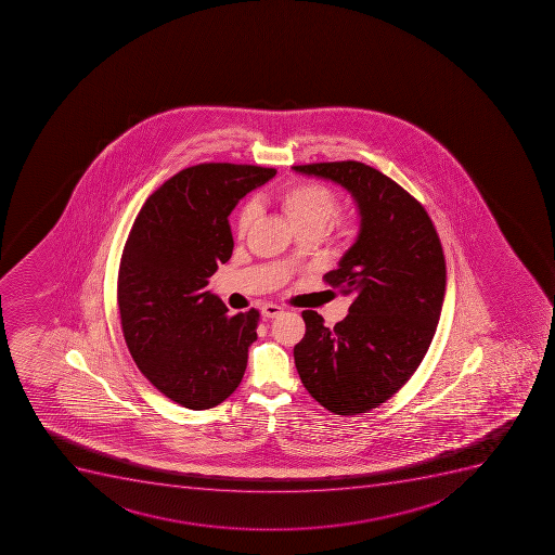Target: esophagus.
I'll list each match as a JSON object with an SVG mask.
<instances>
[{"label":"esophagus","instance_id":"1","mask_svg":"<svg viewBox=\"0 0 555 555\" xmlns=\"http://www.w3.org/2000/svg\"><path fill=\"white\" fill-rule=\"evenodd\" d=\"M261 317L263 319H275L278 314L283 313V308L281 306H278V304H263L261 306Z\"/></svg>","mask_w":555,"mask_h":555}]
</instances>
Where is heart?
<instances>
[{"instance_id":"1","label":"heart","mask_w":555,"mask_h":555,"mask_svg":"<svg viewBox=\"0 0 555 555\" xmlns=\"http://www.w3.org/2000/svg\"><path fill=\"white\" fill-rule=\"evenodd\" d=\"M275 202L280 205L281 210L285 214L289 224L297 232H314L317 235L325 230L331 217L336 212V196L331 189L325 188L322 183L299 182L286 185L275 194ZM256 217V207L251 203H247L246 207H242L238 219H236V230L241 235H246L247 230L251 227ZM339 236L350 235V228L343 224L339 228Z\"/></svg>"}]
</instances>
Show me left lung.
Wrapping results in <instances>:
<instances>
[{"label":"left lung","mask_w":555,"mask_h":555,"mask_svg":"<svg viewBox=\"0 0 555 555\" xmlns=\"http://www.w3.org/2000/svg\"><path fill=\"white\" fill-rule=\"evenodd\" d=\"M292 169L336 183L356 203V241L325 274L352 297L348 314L328 328L317 311H304L306 334L294 357L320 405L362 414L405 386L428 352L446 294L442 246L423 205L372 166L343 160Z\"/></svg>","instance_id":"8db88e82"}]
</instances>
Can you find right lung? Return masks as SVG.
<instances>
[{"label": "right lung", "mask_w": 555, "mask_h": 555, "mask_svg": "<svg viewBox=\"0 0 555 555\" xmlns=\"http://www.w3.org/2000/svg\"><path fill=\"white\" fill-rule=\"evenodd\" d=\"M275 169L199 165L155 191L135 217L118 272L124 338L135 366L169 400L212 409L241 384L258 311L228 314L207 288L233 251L228 216Z\"/></svg>", "instance_id": "1"}]
</instances>
